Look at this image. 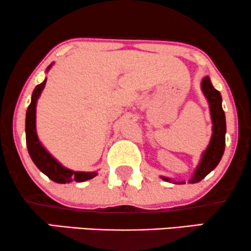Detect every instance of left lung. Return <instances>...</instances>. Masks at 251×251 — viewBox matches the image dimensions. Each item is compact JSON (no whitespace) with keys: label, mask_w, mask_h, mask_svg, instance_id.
Here are the masks:
<instances>
[{"label":"left lung","mask_w":251,"mask_h":251,"mask_svg":"<svg viewBox=\"0 0 251 251\" xmlns=\"http://www.w3.org/2000/svg\"><path fill=\"white\" fill-rule=\"evenodd\" d=\"M202 91L208 99L210 106L211 120H212V136L208 149L204 151L202 159L195 170L193 177L190 179V183H199L207 176L209 173L217 167L225 151V133L226 122L225 113L222 107V96L221 92L216 90L211 84L210 78L205 76L201 83ZM162 179L169 181V178L162 177Z\"/></svg>","instance_id":"left-lung-1"}]
</instances>
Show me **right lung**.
Here are the masks:
<instances>
[{
	"instance_id": "1",
	"label": "right lung",
	"mask_w": 251,
	"mask_h": 251,
	"mask_svg": "<svg viewBox=\"0 0 251 251\" xmlns=\"http://www.w3.org/2000/svg\"><path fill=\"white\" fill-rule=\"evenodd\" d=\"M50 67L51 65L48 67V70ZM46 82L47 80H44L42 83L37 84L36 88L34 89L32 101H30L26 113V145L30 159L44 175H47L51 180L56 181V183L66 184L74 180L81 183V181L91 179V178L97 176V173H81V171H72L67 169V168L61 166L57 160H54L39 142L35 128L36 100L40 97L41 92L46 85Z\"/></svg>"
}]
</instances>
